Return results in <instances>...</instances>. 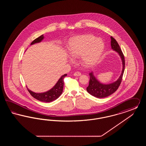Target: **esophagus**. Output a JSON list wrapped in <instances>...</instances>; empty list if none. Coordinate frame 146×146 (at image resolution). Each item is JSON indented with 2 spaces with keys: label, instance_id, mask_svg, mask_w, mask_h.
Instances as JSON below:
<instances>
[{
  "label": "esophagus",
  "instance_id": "obj_1",
  "mask_svg": "<svg viewBox=\"0 0 146 146\" xmlns=\"http://www.w3.org/2000/svg\"><path fill=\"white\" fill-rule=\"evenodd\" d=\"M81 75H82V74L79 72H76L74 73V76H80Z\"/></svg>",
  "mask_w": 146,
  "mask_h": 146
}]
</instances>
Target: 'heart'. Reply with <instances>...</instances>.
Wrapping results in <instances>:
<instances>
[{"mask_svg":"<svg viewBox=\"0 0 146 146\" xmlns=\"http://www.w3.org/2000/svg\"><path fill=\"white\" fill-rule=\"evenodd\" d=\"M104 50V41L92 35H80L72 38L67 45L70 56L73 58L80 57L81 62L86 67H91L97 63Z\"/></svg>","mask_w":146,"mask_h":146,"instance_id":"1","label":"heart"}]
</instances>
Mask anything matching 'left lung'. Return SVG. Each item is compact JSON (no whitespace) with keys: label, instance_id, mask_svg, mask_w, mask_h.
Here are the masks:
<instances>
[{"label":"left lung","instance_id":"obj_1","mask_svg":"<svg viewBox=\"0 0 146 146\" xmlns=\"http://www.w3.org/2000/svg\"><path fill=\"white\" fill-rule=\"evenodd\" d=\"M111 49L116 51L119 55L120 56L123 64V69L120 76L115 82L107 84L100 83L95 76L93 72H91L89 73L90 79L89 86L86 88V90L90 95L97 98L107 97L116 91L121 82L122 78L125 70L124 56L116 40L112 36H111Z\"/></svg>","mask_w":146,"mask_h":146}]
</instances>
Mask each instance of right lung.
<instances>
[{"mask_svg": "<svg viewBox=\"0 0 146 146\" xmlns=\"http://www.w3.org/2000/svg\"><path fill=\"white\" fill-rule=\"evenodd\" d=\"M44 38V35H42L32 42L31 45H33L36 43H39L42 42ZM66 76H67V74H65L61 76V78L58 79L55 86L48 91L42 93H35V92H33L28 89V88L27 90L33 97L40 101L44 102H52L60 97L61 94L62 93L64 85L63 79Z\"/></svg>", "mask_w": 146, "mask_h": 146, "instance_id": "1", "label": "right lung"}]
</instances>
